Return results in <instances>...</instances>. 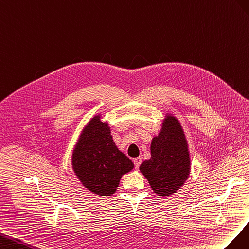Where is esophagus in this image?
Listing matches in <instances>:
<instances>
[{
  "instance_id": "34e87169",
  "label": "esophagus",
  "mask_w": 249,
  "mask_h": 249,
  "mask_svg": "<svg viewBox=\"0 0 249 249\" xmlns=\"http://www.w3.org/2000/svg\"><path fill=\"white\" fill-rule=\"evenodd\" d=\"M133 164H134V167H136V169H139L140 165L142 164V158L133 159Z\"/></svg>"
}]
</instances>
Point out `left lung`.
<instances>
[{
	"label": "left lung",
	"instance_id": "8db88e82",
	"mask_svg": "<svg viewBox=\"0 0 249 249\" xmlns=\"http://www.w3.org/2000/svg\"><path fill=\"white\" fill-rule=\"evenodd\" d=\"M150 150L151 158L143 161L140 171L155 194L166 197L176 193L188 179L191 160L186 137L175 117L166 116Z\"/></svg>",
	"mask_w": 249,
	"mask_h": 249
}]
</instances>
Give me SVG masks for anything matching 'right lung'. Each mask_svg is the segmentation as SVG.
Here are the masks:
<instances>
[{
  "label": "right lung",
  "instance_id": "add662e5",
  "mask_svg": "<svg viewBox=\"0 0 249 249\" xmlns=\"http://www.w3.org/2000/svg\"><path fill=\"white\" fill-rule=\"evenodd\" d=\"M100 118L95 116L83 128L73 150L72 165L84 188L96 195L110 196L122 175L131 171L134 165L119 150L108 124Z\"/></svg>",
  "mask_w": 249,
  "mask_h": 249
}]
</instances>
